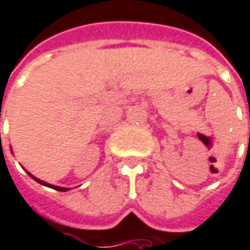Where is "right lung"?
Here are the masks:
<instances>
[{
  "mask_svg": "<svg viewBox=\"0 0 250 250\" xmlns=\"http://www.w3.org/2000/svg\"><path fill=\"white\" fill-rule=\"evenodd\" d=\"M31 177L34 180H36L38 183H40L42 186H46V187H50V188H52V189H57V191H61V192H64V191H69V188H63V187H57V186H52V184H48V183H44V181H42V180L36 179V177H34L31 173H28Z\"/></svg>",
  "mask_w": 250,
  "mask_h": 250,
  "instance_id": "obj_1",
  "label": "right lung"
}]
</instances>
